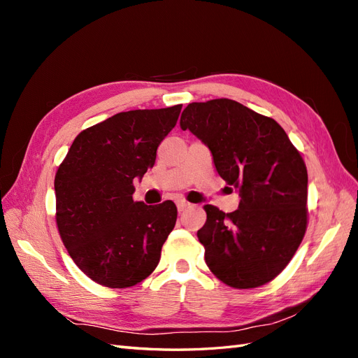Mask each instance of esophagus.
Listing matches in <instances>:
<instances>
[{"label": "esophagus", "mask_w": 358, "mask_h": 358, "mask_svg": "<svg viewBox=\"0 0 358 358\" xmlns=\"http://www.w3.org/2000/svg\"><path fill=\"white\" fill-rule=\"evenodd\" d=\"M176 204H178V210H179V212H183V210H187V209L189 208V203L183 201V200H179Z\"/></svg>", "instance_id": "obj_1"}]
</instances>
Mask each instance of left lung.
I'll return each instance as SVG.
<instances>
[{
    "instance_id": "obj_1",
    "label": "left lung",
    "mask_w": 358,
    "mask_h": 358,
    "mask_svg": "<svg viewBox=\"0 0 358 358\" xmlns=\"http://www.w3.org/2000/svg\"><path fill=\"white\" fill-rule=\"evenodd\" d=\"M210 149L218 175L239 189V209L206 204L197 231L210 272L233 288L275 279L296 254L308 225V170L275 119L229 99L191 103L180 116Z\"/></svg>"
}]
</instances>
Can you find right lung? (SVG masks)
<instances>
[{
  "instance_id": "1",
  "label": "right lung",
  "mask_w": 358,
  "mask_h": 358,
  "mask_svg": "<svg viewBox=\"0 0 358 358\" xmlns=\"http://www.w3.org/2000/svg\"><path fill=\"white\" fill-rule=\"evenodd\" d=\"M182 104L116 113L74 138L55 175L57 225L82 272L109 288L142 282L175 229L171 200L134 201V179L152 169Z\"/></svg>"
}]
</instances>
